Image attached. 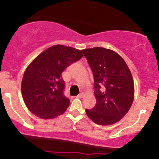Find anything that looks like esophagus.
Here are the masks:
<instances>
[{
  "label": "esophagus",
  "mask_w": 159,
  "mask_h": 159,
  "mask_svg": "<svg viewBox=\"0 0 159 159\" xmlns=\"http://www.w3.org/2000/svg\"><path fill=\"white\" fill-rule=\"evenodd\" d=\"M84 96V93H81L78 94V96H76V97L78 98H83Z\"/></svg>",
  "instance_id": "esophagus-1"
}]
</instances>
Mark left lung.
I'll use <instances>...</instances> for the list:
<instances>
[{
  "label": "left lung",
  "instance_id": "obj_1",
  "mask_svg": "<svg viewBox=\"0 0 159 159\" xmlns=\"http://www.w3.org/2000/svg\"><path fill=\"white\" fill-rule=\"evenodd\" d=\"M92 69L96 105L86 114L98 125L120 121L132 106L133 78L125 61L114 51L101 47L81 51Z\"/></svg>",
  "mask_w": 159,
  "mask_h": 159
}]
</instances>
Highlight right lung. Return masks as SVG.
<instances>
[{
  "label": "right lung",
  "instance_id": "add662e5",
  "mask_svg": "<svg viewBox=\"0 0 159 159\" xmlns=\"http://www.w3.org/2000/svg\"><path fill=\"white\" fill-rule=\"evenodd\" d=\"M83 57L81 51L56 45L38 55L27 67L21 81V94L29 111L43 119L65 112L69 99L63 94V70Z\"/></svg>",
  "mask_w": 159,
  "mask_h": 159
}]
</instances>
